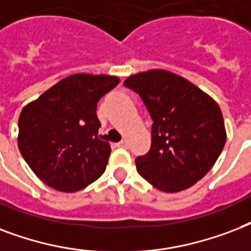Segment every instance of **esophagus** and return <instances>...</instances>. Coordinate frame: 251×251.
Returning <instances> with one entry per match:
<instances>
[{
    "label": "esophagus",
    "instance_id": "1",
    "mask_svg": "<svg viewBox=\"0 0 251 251\" xmlns=\"http://www.w3.org/2000/svg\"><path fill=\"white\" fill-rule=\"evenodd\" d=\"M118 147H119V148H124V149H126V148H128V143H127V141H126V140H123V141H120V143H118Z\"/></svg>",
    "mask_w": 251,
    "mask_h": 251
}]
</instances>
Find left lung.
Returning <instances> with one entry per match:
<instances>
[{
    "label": "left lung",
    "mask_w": 251,
    "mask_h": 251,
    "mask_svg": "<svg viewBox=\"0 0 251 251\" xmlns=\"http://www.w3.org/2000/svg\"><path fill=\"white\" fill-rule=\"evenodd\" d=\"M152 118V144L135 160L144 179L165 192L191 187L211 170L226 141L219 104L187 79L166 71L131 75Z\"/></svg>",
    "instance_id": "1"
}]
</instances>
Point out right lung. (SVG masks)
I'll list each match as a JSON object with an SVG mask.
<instances>
[{
	"label": "right lung",
	"mask_w": 251,
	"mask_h": 251,
	"mask_svg": "<svg viewBox=\"0 0 251 251\" xmlns=\"http://www.w3.org/2000/svg\"><path fill=\"white\" fill-rule=\"evenodd\" d=\"M118 77L78 73L61 79L23 107L18 147L38 178L59 191L75 192L106 170L111 148L98 135L97 103Z\"/></svg>",
	"instance_id": "obj_1"
}]
</instances>
